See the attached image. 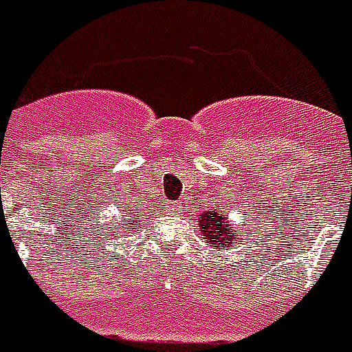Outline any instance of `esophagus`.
Listing matches in <instances>:
<instances>
[{
    "mask_svg": "<svg viewBox=\"0 0 352 352\" xmlns=\"http://www.w3.org/2000/svg\"><path fill=\"white\" fill-rule=\"evenodd\" d=\"M166 207H168V211H171V213H177L183 207V201H169Z\"/></svg>",
    "mask_w": 352,
    "mask_h": 352,
    "instance_id": "obj_1",
    "label": "esophagus"
}]
</instances>
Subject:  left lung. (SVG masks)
Listing matches in <instances>:
<instances>
[{
  "label": "left lung",
  "instance_id": "1",
  "mask_svg": "<svg viewBox=\"0 0 352 352\" xmlns=\"http://www.w3.org/2000/svg\"><path fill=\"white\" fill-rule=\"evenodd\" d=\"M198 226L204 234V239H207L211 247L222 249L237 241V237L230 234L228 217L217 213L214 209H207L206 213L198 214Z\"/></svg>",
  "mask_w": 352,
  "mask_h": 352
}]
</instances>
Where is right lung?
Listing matches in <instances>:
<instances>
[{"label":"right lung","mask_w":352,"mask_h":352,"mask_svg":"<svg viewBox=\"0 0 352 352\" xmlns=\"http://www.w3.org/2000/svg\"><path fill=\"white\" fill-rule=\"evenodd\" d=\"M135 224H138V222L133 221V219H126V222H124L122 230H124V232H128V234H130V232H131V230H133V226H135Z\"/></svg>","instance_id":"1"}]
</instances>
